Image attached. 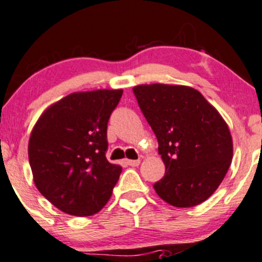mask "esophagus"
Listing matches in <instances>:
<instances>
[{
    "label": "esophagus",
    "instance_id": "obj_1",
    "mask_svg": "<svg viewBox=\"0 0 262 262\" xmlns=\"http://www.w3.org/2000/svg\"><path fill=\"white\" fill-rule=\"evenodd\" d=\"M125 164L129 166H139L140 160H125Z\"/></svg>",
    "mask_w": 262,
    "mask_h": 262
}]
</instances>
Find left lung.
Masks as SVG:
<instances>
[{
	"instance_id": "1",
	"label": "left lung",
	"mask_w": 262,
	"mask_h": 262,
	"mask_svg": "<svg viewBox=\"0 0 262 262\" xmlns=\"http://www.w3.org/2000/svg\"><path fill=\"white\" fill-rule=\"evenodd\" d=\"M133 91L165 164V176L154 185L156 193L182 208L208 200L233 159V139L223 117L189 86L151 83Z\"/></svg>"
}]
</instances>
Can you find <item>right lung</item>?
<instances>
[{
	"label": "right lung",
	"mask_w": 262,
	"mask_h": 262,
	"mask_svg": "<svg viewBox=\"0 0 262 262\" xmlns=\"http://www.w3.org/2000/svg\"><path fill=\"white\" fill-rule=\"evenodd\" d=\"M123 90L74 92L50 104L32 129L28 158L35 187L61 212L96 214L122 166L106 158L107 124Z\"/></svg>",
	"instance_id": "obj_1"
}]
</instances>
